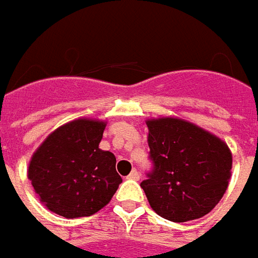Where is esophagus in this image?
Instances as JSON below:
<instances>
[{
  "label": "esophagus",
  "instance_id": "esophagus-1",
  "mask_svg": "<svg viewBox=\"0 0 258 258\" xmlns=\"http://www.w3.org/2000/svg\"><path fill=\"white\" fill-rule=\"evenodd\" d=\"M139 178H141V176H139V172H138L136 169H134L132 172L127 175V179H134V181H139Z\"/></svg>",
  "mask_w": 258,
  "mask_h": 258
}]
</instances>
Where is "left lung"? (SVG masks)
Returning <instances> with one entry per match:
<instances>
[{"label": "left lung", "mask_w": 258, "mask_h": 258, "mask_svg": "<svg viewBox=\"0 0 258 258\" xmlns=\"http://www.w3.org/2000/svg\"><path fill=\"white\" fill-rule=\"evenodd\" d=\"M148 145L154 169L141 183L152 210L185 223L208 214L227 191L233 155L227 144L178 117L149 119Z\"/></svg>", "instance_id": "left-lung-1"}]
</instances>
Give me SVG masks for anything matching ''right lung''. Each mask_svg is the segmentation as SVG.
Here are the masks:
<instances>
[{
	"label": "right lung",
	"mask_w": 258,
	"mask_h": 258,
	"mask_svg": "<svg viewBox=\"0 0 258 258\" xmlns=\"http://www.w3.org/2000/svg\"><path fill=\"white\" fill-rule=\"evenodd\" d=\"M104 127L102 120L76 119L57 127L33 154L28 179L50 211L90 217L112 200L122 178L114 155L99 148Z\"/></svg>",
	"instance_id": "right-lung-1"
}]
</instances>
